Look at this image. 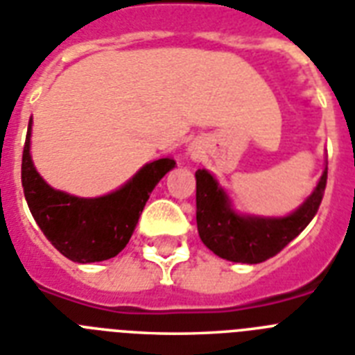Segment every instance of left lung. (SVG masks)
<instances>
[{"instance_id": "left-lung-1", "label": "left lung", "mask_w": 355, "mask_h": 355, "mask_svg": "<svg viewBox=\"0 0 355 355\" xmlns=\"http://www.w3.org/2000/svg\"><path fill=\"white\" fill-rule=\"evenodd\" d=\"M197 178V228L206 247L219 258L236 263H261L272 258L308 227L324 195L328 166L313 193L286 217L241 216L232 210L227 191L211 173L199 169Z\"/></svg>"}]
</instances>
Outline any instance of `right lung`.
<instances>
[{"mask_svg": "<svg viewBox=\"0 0 355 355\" xmlns=\"http://www.w3.org/2000/svg\"><path fill=\"white\" fill-rule=\"evenodd\" d=\"M31 127L21 156L25 200L44 236L58 252L77 263H94L118 256L127 247L150 191L175 167L173 158L145 164L112 193L85 199L53 189L31 158Z\"/></svg>", "mask_w": 355, "mask_h": 355, "instance_id": "right-lung-1", "label": "right lung"}]
</instances>
